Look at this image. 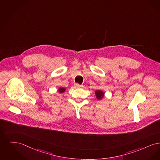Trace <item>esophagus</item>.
I'll return each mask as SVG.
<instances>
[{
    "instance_id": "1",
    "label": "esophagus",
    "mask_w": 160,
    "mask_h": 160,
    "mask_svg": "<svg viewBox=\"0 0 160 160\" xmlns=\"http://www.w3.org/2000/svg\"><path fill=\"white\" fill-rule=\"evenodd\" d=\"M74 86L76 87V88H82L83 87V85H79V84H78V83H75V85H74Z\"/></svg>"
}]
</instances>
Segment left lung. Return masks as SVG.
Masks as SVG:
<instances>
[{"label": "left lung", "instance_id": "8db88e82", "mask_svg": "<svg viewBox=\"0 0 160 160\" xmlns=\"http://www.w3.org/2000/svg\"><path fill=\"white\" fill-rule=\"evenodd\" d=\"M95 94L98 100H102L104 97V93L103 91L96 90L95 91Z\"/></svg>", "mask_w": 160, "mask_h": 160}]
</instances>
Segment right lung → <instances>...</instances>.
<instances>
[{
	"mask_svg": "<svg viewBox=\"0 0 160 160\" xmlns=\"http://www.w3.org/2000/svg\"><path fill=\"white\" fill-rule=\"evenodd\" d=\"M66 88H63V87H60V88H58V92H59V93H63L65 91H66Z\"/></svg>",
	"mask_w": 160,
	"mask_h": 160,
	"instance_id": "obj_1",
	"label": "right lung"
}]
</instances>
